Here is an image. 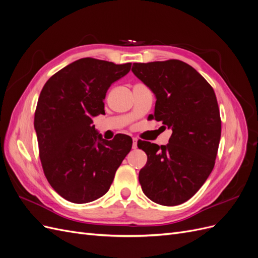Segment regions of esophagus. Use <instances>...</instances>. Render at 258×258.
I'll use <instances>...</instances> for the list:
<instances>
[{"label":"esophagus","instance_id":"esophagus-1","mask_svg":"<svg viewBox=\"0 0 258 258\" xmlns=\"http://www.w3.org/2000/svg\"><path fill=\"white\" fill-rule=\"evenodd\" d=\"M132 147H134V150H137V147H138V139L137 138L132 139Z\"/></svg>","mask_w":258,"mask_h":258}]
</instances>
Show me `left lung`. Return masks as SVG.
I'll return each mask as SVG.
<instances>
[{"mask_svg":"<svg viewBox=\"0 0 258 258\" xmlns=\"http://www.w3.org/2000/svg\"><path fill=\"white\" fill-rule=\"evenodd\" d=\"M131 71L155 95L150 118L172 130L167 145L138 141L147 155L140 184L156 204L181 205L200 189L214 168L222 129L214 90L179 60L134 63Z\"/></svg>","mask_w":258,"mask_h":258,"instance_id":"1","label":"left lung"}]
</instances>
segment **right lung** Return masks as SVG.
I'll return each instance as SVG.
<instances>
[{"mask_svg":"<svg viewBox=\"0 0 258 258\" xmlns=\"http://www.w3.org/2000/svg\"><path fill=\"white\" fill-rule=\"evenodd\" d=\"M131 63L82 58L46 82L34 115L40 158L50 186L73 204L97 200L110 189L132 139H103L92 118L105 114L106 91L129 73Z\"/></svg>","mask_w":258,"mask_h":258,"instance_id":"1","label":"right lung"}]
</instances>
